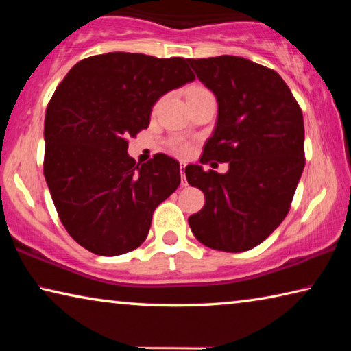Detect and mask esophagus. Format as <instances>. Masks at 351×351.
Listing matches in <instances>:
<instances>
[{
	"instance_id": "obj_1",
	"label": "esophagus",
	"mask_w": 351,
	"mask_h": 351,
	"mask_svg": "<svg viewBox=\"0 0 351 351\" xmlns=\"http://www.w3.org/2000/svg\"><path fill=\"white\" fill-rule=\"evenodd\" d=\"M181 184H182V186H187V181H186V164H181Z\"/></svg>"
}]
</instances>
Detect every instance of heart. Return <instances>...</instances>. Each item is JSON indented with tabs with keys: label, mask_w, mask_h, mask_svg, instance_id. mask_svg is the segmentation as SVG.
Segmentation results:
<instances>
[{
	"label": "heart",
	"mask_w": 351,
	"mask_h": 351,
	"mask_svg": "<svg viewBox=\"0 0 351 351\" xmlns=\"http://www.w3.org/2000/svg\"><path fill=\"white\" fill-rule=\"evenodd\" d=\"M210 91L207 90L206 86L203 85H193L189 88L187 91V100L189 99H195V97H199V96H204V94H209ZM169 148L171 153L178 154V156H187L190 153V144L186 141H181V139H173L169 142Z\"/></svg>",
	"instance_id": "obj_1"
}]
</instances>
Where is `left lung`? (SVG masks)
I'll use <instances>...</instances> for the list:
<instances>
[{
  "mask_svg": "<svg viewBox=\"0 0 351 351\" xmlns=\"http://www.w3.org/2000/svg\"><path fill=\"white\" fill-rule=\"evenodd\" d=\"M218 100V121L199 162H229L228 173L190 164V186L206 203L189 217L204 246L224 252L252 249L289 212L305 165L304 116L274 69L243 57L189 58Z\"/></svg>",
  "mask_w": 351,
  "mask_h": 351,
  "instance_id": "1",
  "label": "left lung"
}]
</instances>
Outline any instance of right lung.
Returning a JSON list of instances; mask_svg holds the SVG:
<instances>
[{"label": "right lung", "mask_w": 351, "mask_h": 351, "mask_svg": "<svg viewBox=\"0 0 351 351\" xmlns=\"http://www.w3.org/2000/svg\"><path fill=\"white\" fill-rule=\"evenodd\" d=\"M195 80L187 58L108 52L71 68L47 104L43 171L68 234L105 257L139 247L152 215L181 182L180 164L156 153L128 156V138L148 127L152 106Z\"/></svg>", "instance_id": "obj_1"}]
</instances>
